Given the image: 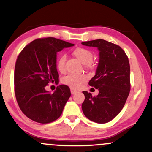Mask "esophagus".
Here are the masks:
<instances>
[{
	"label": "esophagus",
	"mask_w": 152,
	"mask_h": 152,
	"mask_svg": "<svg viewBox=\"0 0 152 152\" xmlns=\"http://www.w3.org/2000/svg\"><path fill=\"white\" fill-rule=\"evenodd\" d=\"M70 92H71L72 95H75V94H76L77 93V91L75 90V89H73V88H71V89H70Z\"/></svg>",
	"instance_id": "1"
}]
</instances>
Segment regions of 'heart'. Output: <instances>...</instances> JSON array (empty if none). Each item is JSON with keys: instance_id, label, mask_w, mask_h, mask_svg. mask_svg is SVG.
<instances>
[{"instance_id": "1", "label": "heart", "mask_w": 152, "mask_h": 152, "mask_svg": "<svg viewBox=\"0 0 152 152\" xmlns=\"http://www.w3.org/2000/svg\"><path fill=\"white\" fill-rule=\"evenodd\" d=\"M72 54L81 63L85 64L86 68L89 70H93L95 68V64L92 60L93 53L91 50L86 48L77 47L72 51ZM66 59L65 55H61L58 58L57 61V68L60 72H64L65 71ZM86 80L87 78L85 75L69 74L62 78L61 82L70 88L78 89L86 82Z\"/></svg>"}]
</instances>
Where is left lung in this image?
Returning <instances> with one entry per match:
<instances>
[{"label":"left lung","instance_id":"obj_1","mask_svg":"<svg viewBox=\"0 0 152 152\" xmlns=\"http://www.w3.org/2000/svg\"><path fill=\"white\" fill-rule=\"evenodd\" d=\"M82 45L97 47L99 59L95 75L88 84L99 90L93 97L83 91L82 109L91 121L103 124L113 120L124 107L129 94L130 66L125 52L119 45L104 39L85 41Z\"/></svg>","mask_w":152,"mask_h":152}]
</instances>
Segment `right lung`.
<instances>
[{"mask_svg":"<svg viewBox=\"0 0 152 152\" xmlns=\"http://www.w3.org/2000/svg\"><path fill=\"white\" fill-rule=\"evenodd\" d=\"M73 45L54 37L37 39L18 55L14 68V93L21 111L33 121L47 124L61 115L71 95L69 87L60 85L53 93L45 87L59 82L57 53Z\"/></svg>","mask_w":152,"mask_h":152,"instance_id":"1","label":"right lung"}]
</instances>
